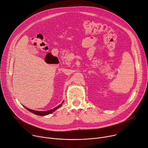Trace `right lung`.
<instances>
[{"mask_svg": "<svg viewBox=\"0 0 148 148\" xmlns=\"http://www.w3.org/2000/svg\"><path fill=\"white\" fill-rule=\"evenodd\" d=\"M63 103H62L60 105L58 106V107H56V108H53V109H52V110H48V111H35V110H32L29 109V108H28L25 107V106H24V107L27 110H28V111H29L30 112H32V113H34V114H36V115L44 116L48 115V114H51V113H52L53 112H54L56 110H57L58 108H59V107H60L62 106V104H63Z\"/></svg>", "mask_w": 148, "mask_h": 148, "instance_id": "right-lung-1", "label": "right lung"}]
</instances>
